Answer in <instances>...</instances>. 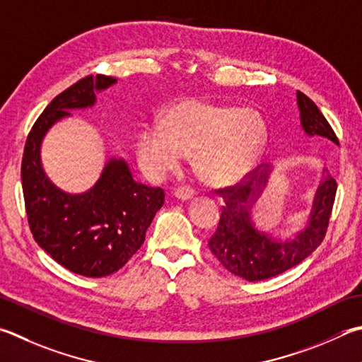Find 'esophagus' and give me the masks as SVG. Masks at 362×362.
<instances>
[{"label":"esophagus","instance_id":"1","mask_svg":"<svg viewBox=\"0 0 362 362\" xmlns=\"http://www.w3.org/2000/svg\"><path fill=\"white\" fill-rule=\"evenodd\" d=\"M194 196H196L194 189H189V188H179L174 192V198L179 201H183V202L194 199Z\"/></svg>","mask_w":362,"mask_h":362}]
</instances>
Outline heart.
<instances>
[{
	"label": "heart",
	"instance_id": "obj_1",
	"mask_svg": "<svg viewBox=\"0 0 362 362\" xmlns=\"http://www.w3.org/2000/svg\"><path fill=\"white\" fill-rule=\"evenodd\" d=\"M267 127L250 109L204 100H182L144 124L136 136V158L148 179L163 180L180 168L187 153L209 183H235L261 160Z\"/></svg>",
	"mask_w": 362,
	"mask_h": 362
}]
</instances>
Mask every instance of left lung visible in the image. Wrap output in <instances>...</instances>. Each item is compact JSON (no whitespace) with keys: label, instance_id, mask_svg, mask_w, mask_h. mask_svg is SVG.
Masks as SVG:
<instances>
[{"label":"left lung","instance_id":"left-lung-1","mask_svg":"<svg viewBox=\"0 0 362 362\" xmlns=\"http://www.w3.org/2000/svg\"><path fill=\"white\" fill-rule=\"evenodd\" d=\"M300 127L310 137L339 144L336 134L310 98L298 91ZM272 166L255 170L238 187L218 189L225 199L218 228L209 240V248L229 272L248 281H259L284 274L298 266L323 242L336 199L337 183L327 174L313 196L305 226L286 238L272 235L256 225L253 207L271 177Z\"/></svg>","mask_w":362,"mask_h":362}]
</instances>
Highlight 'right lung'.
Returning <instances> with one entry per match:
<instances>
[{"instance_id": "1", "label": "right lung", "mask_w": 362, "mask_h": 362, "mask_svg": "<svg viewBox=\"0 0 362 362\" xmlns=\"http://www.w3.org/2000/svg\"><path fill=\"white\" fill-rule=\"evenodd\" d=\"M117 83L109 76H88L52 100L25 144L22 188L33 238L58 264L83 277H106L129 261L164 204L161 188L136 182L128 163L109 158L100 179L83 193H68L42 168L44 136L69 110L93 107L96 93Z\"/></svg>"}]
</instances>
